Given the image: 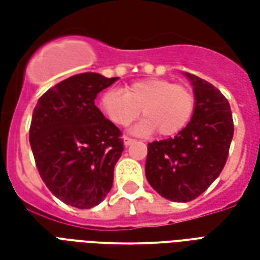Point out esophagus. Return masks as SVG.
Here are the masks:
<instances>
[{
  "mask_svg": "<svg viewBox=\"0 0 260 260\" xmlns=\"http://www.w3.org/2000/svg\"><path fill=\"white\" fill-rule=\"evenodd\" d=\"M122 142H124L125 146H129L131 143L134 142V139H131V138H128V136H124V138H122Z\"/></svg>",
  "mask_w": 260,
  "mask_h": 260,
  "instance_id": "1",
  "label": "esophagus"
}]
</instances>
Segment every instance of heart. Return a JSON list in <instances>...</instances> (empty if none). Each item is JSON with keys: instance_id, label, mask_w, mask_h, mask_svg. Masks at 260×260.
Instances as JSON below:
<instances>
[{"instance_id": "1", "label": "heart", "mask_w": 260, "mask_h": 260, "mask_svg": "<svg viewBox=\"0 0 260 260\" xmlns=\"http://www.w3.org/2000/svg\"><path fill=\"white\" fill-rule=\"evenodd\" d=\"M196 99L193 91L171 80L147 78L131 83L124 91L106 90L100 97V110L113 124L126 126L139 114L145 118L131 129L139 136H174L184 131L193 118Z\"/></svg>"}]
</instances>
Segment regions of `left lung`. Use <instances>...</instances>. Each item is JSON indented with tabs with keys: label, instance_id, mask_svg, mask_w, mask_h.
I'll list each match as a JSON object with an SVG mask.
<instances>
[{
	"label": "left lung",
	"instance_id": "left-lung-1",
	"mask_svg": "<svg viewBox=\"0 0 260 260\" xmlns=\"http://www.w3.org/2000/svg\"><path fill=\"white\" fill-rule=\"evenodd\" d=\"M196 99L193 118L174 138L147 145L145 174L154 191L173 202H189L217 178L234 135L227 99L212 83L184 74Z\"/></svg>",
	"mask_w": 260,
	"mask_h": 260
}]
</instances>
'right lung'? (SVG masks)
Returning <instances> with one entry per match:
<instances>
[{"instance_id":"obj_1","label":"right lung","mask_w":260,"mask_h":260,"mask_svg":"<svg viewBox=\"0 0 260 260\" xmlns=\"http://www.w3.org/2000/svg\"><path fill=\"white\" fill-rule=\"evenodd\" d=\"M117 79L74 75L48 89L33 110L29 141L37 170L53 195L69 206H97L113 186L124 145L94 99Z\"/></svg>"}]
</instances>
